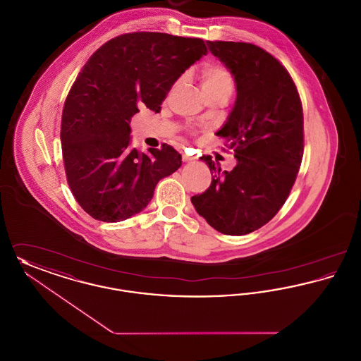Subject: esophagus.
Listing matches in <instances>:
<instances>
[{
    "label": "esophagus",
    "mask_w": 361,
    "mask_h": 361,
    "mask_svg": "<svg viewBox=\"0 0 361 361\" xmlns=\"http://www.w3.org/2000/svg\"><path fill=\"white\" fill-rule=\"evenodd\" d=\"M195 159V157H190V155L183 154V161L184 162H190V161H193Z\"/></svg>",
    "instance_id": "1"
}]
</instances>
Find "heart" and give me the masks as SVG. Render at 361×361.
<instances>
[{"label":"heart","instance_id":"1","mask_svg":"<svg viewBox=\"0 0 361 361\" xmlns=\"http://www.w3.org/2000/svg\"><path fill=\"white\" fill-rule=\"evenodd\" d=\"M204 93L227 92L231 94L234 89V77L231 71L221 63H207L200 74Z\"/></svg>","mask_w":361,"mask_h":361}]
</instances>
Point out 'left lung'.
<instances>
[{
  "label": "left lung",
  "mask_w": 361,
  "mask_h": 361,
  "mask_svg": "<svg viewBox=\"0 0 361 361\" xmlns=\"http://www.w3.org/2000/svg\"><path fill=\"white\" fill-rule=\"evenodd\" d=\"M231 71L237 100L224 127L238 164L222 172L200 157L212 176L209 188L190 202L207 224L227 235H245L268 224L286 203L303 157V108L290 73L252 43L208 42Z\"/></svg>",
  "instance_id": "left-lung-1"
}]
</instances>
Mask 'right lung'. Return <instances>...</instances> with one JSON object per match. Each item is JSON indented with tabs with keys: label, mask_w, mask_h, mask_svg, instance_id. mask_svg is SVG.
<instances>
[{
	"label": "right lung",
	"mask_w": 361,
	"mask_h": 361,
	"mask_svg": "<svg viewBox=\"0 0 361 361\" xmlns=\"http://www.w3.org/2000/svg\"><path fill=\"white\" fill-rule=\"evenodd\" d=\"M206 54L197 37L133 32L87 59L65 102L61 143L71 193L92 218H131L181 166V154L166 143L149 153L131 149L130 121L145 105L159 112L173 84Z\"/></svg>",
	"instance_id": "obj_1"
}]
</instances>
